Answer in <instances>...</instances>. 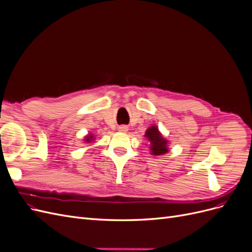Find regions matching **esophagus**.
Wrapping results in <instances>:
<instances>
[{"label": "esophagus", "mask_w": 252, "mask_h": 252, "mask_svg": "<svg viewBox=\"0 0 252 252\" xmlns=\"http://www.w3.org/2000/svg\"><path fill=\"white\" fill-rule=\"evenodd\" d=\"M119 131L120 132H127L128 131V127L125 125H122L119 127Z\"/></svg>", "instance_id": "34e87169"}]
</instances>
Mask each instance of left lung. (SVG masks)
Instances as JSON below:
<instances>
[{"label":"left lung","mask_w":252,"mask_h":252,"mask_svg":"<svg viewBox=\"0 0 252 252\" xmlns=\"http://www.w3.org/2000/svg\"><path fill=\"white\" fill-rule=\"evenodd\" d=\"M144 136L148 141V146L152 156H164L169 151V141L164 138L156 125H151L147 128Z\"/></svg>","instance_id":"obj_1"}]
</instances>
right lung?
Here are the masks:
<instances>
[{
  "instance_id": "right-lung-1",
  "label": "right lung",
  "mask_w": 252,
  "mask_h": 252,
  "mask_svg": "<svg viewBox=\"0 0 252 252\" xmlns=\"http://www.w3.org/2000/svg\"><path fill=\"white\" fill-rule=\"evenodd\" d=\"M94 140H95V136L94 135V133H88L87 135L84 136L83 141L85 143H93V142H94Z\"/></svg>"
}]
</instances>
